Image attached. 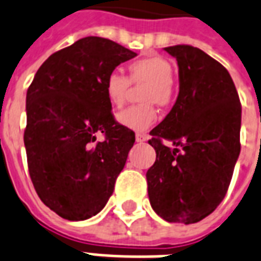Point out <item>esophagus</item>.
<instances>
[{
  "label": "esophagus",
  "instance_id": "esophagus-1",
  "mask_svg": "<svg viewBox=\"0 0 261 261\" xmlns=\"http://www.w3.org/2000/svg\"><path fill=\"white\" fill-rule=\"evenodd\" d=\"M147 140V136L145 135H141V133H137L136 135V141L137 143H143V141Z\"/></svg>",
  "mask_w": 261,
  "mask_h": 261
}]
</instances>
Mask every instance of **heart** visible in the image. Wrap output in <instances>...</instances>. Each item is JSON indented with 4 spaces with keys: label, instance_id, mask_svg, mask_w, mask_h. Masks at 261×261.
Instances as JSON below:
<instances>
[{
    "label": "heart",
    "instance_id": "heart-1",
    "mask_svg": "<svg viewBox=\"0 0 261 261\" xmlns=\"http://www.w3.org/2000/svg\"><path fill=\"white\" fill-rule=\"evenodd\" d=\"M173 74L174 69L170 61L161 56H149L132 62L129 65V79L118 72L109 73L108 77L105 79L103 88L109 103L114 108H121L124 105L130 84L129 80L132 83H148L143 92V100L149 103L130 106L118 113V124L135 132L148 130L158 120V112L152 103L165 106L170 102L173 95Z\"/></svg>",
    "mask_w": 261,
    "mask_h": 261
}]
</instances>
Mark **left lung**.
<instances>
[{"instance_id":"8db88e82","label":"left lung","mask_w":261,"mask_h":261,"mask_svg":"<svg viewBox=\"0 0 261 261\" xmlns=\"http://www.w3.org/2000/svg\"><path fill=\"white\" fill-rule=\"evenodd\" d=\"M165 51L177 60L179 91L149 132L156 159L147 171L148 197L162 219L189 225L208 217L227 192L241 149V103L227 69L203 50L177 44Z\"/></svg>"}]
</instances>
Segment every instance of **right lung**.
<instances>
[{
    "mask_svg": "<svg viewBox=\"0 0 261 261\" xmlns=\"http://www.w3.org/2000/svg\"><path fill=\"white\" fill-rule=\"evenodd\" d=\"M137 54L87 36L51 54L27 91L24 145L40 200L68 221L100 213L124 169L135 133L116 122L103 83ZM103 133L105 142L96 143Z\"/></svg>",
    "mask_w": 261,
    "mask_h": 261,
    "instance_id": "obj_1",
    "label": "right lung"
}]
</instances>
